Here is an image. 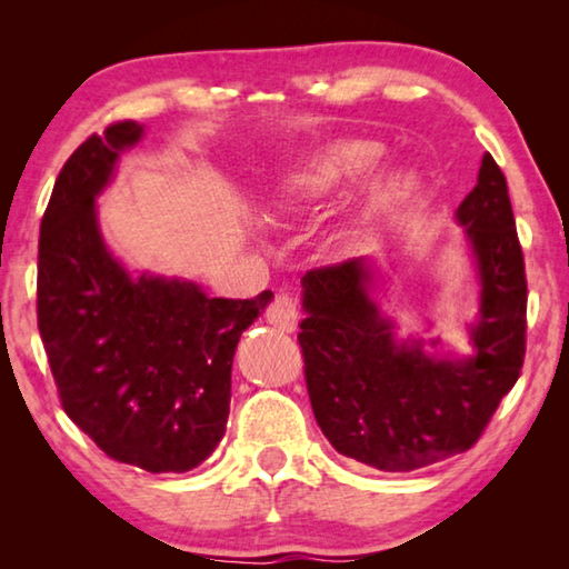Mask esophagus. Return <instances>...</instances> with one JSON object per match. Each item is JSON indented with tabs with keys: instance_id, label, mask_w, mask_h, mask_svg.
<instances>
[{
	"instance_id": "34e87169",
	"label": "esophagus",
	"mask_w": 569,
	"mask_h": 569,
	"mask_svg": "<svg viewBox=\"0 0 569 569\" xmlns=\"http://www.w3.org/2000/svg\"><path fill=\"white\" fill-rule=\"evenodd\" d=\"M266 319L276 329H281L286 333H291L298 329V321H301V311H298V303L293 301L288 293H278L273 298V303L268 306L266 311Z\"/></svg>"
}]
</instances>
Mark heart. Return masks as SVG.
Returning a JSON list of instances; mask_svg holds the SVG:
<instances>
[{
  "instance_id": "b5f03b06",
  "label": "heart",
  "mask_w": 569,
  "mask_h": 569,
  "mask_svg": "<svg viewBox=\"0 0 569 569\" xmlns=\"http://www.w3.org/2000/svg\"><path fill=\"white\" fill-rule=\"evenodd\" d=\"M381 160L383 146L379 142L363 138L333 140L276 180L273 203L283 213L319 206L371 176L381 166ZM413 188H417V178L411 172L393 170L373 188L371 203L379 210H387L407 200Z\"/></svg>"
}]
</instances>
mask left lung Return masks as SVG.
Wrapping results in <instances>:
<instances>
[{
    "instance_id": "1",
    "label": "left lung",
    "mask_w": 569,
    "mask_h": 569,
    "mask_svg": "<svg viewBox=\"0 0 569 569\" xmlns=\"http://www.w3.org/2000/svg\"><path fill=\"white\" fill-rule=\"evenodd\" d=\"M457 223L479 281L467 356L439 353V339H399L373 298L371 258L301 278L306 319L298 343L313 417L339 455L366 467L411 471L467 451L522 371L525 258L507 180L489 152L475 190L457 208Z\"/></svg>"
}]
</instances>
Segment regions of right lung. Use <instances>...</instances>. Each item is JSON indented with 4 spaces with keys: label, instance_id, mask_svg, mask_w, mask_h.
Here are the masks:
<instances>
[{
    "label": "right lung",
    "instance_id": "1",
    "mask_svg": "<svg viewBox=\"0 0 569 569\" xmlns=\"http://www.w3.org/2000/svg\"><path fill=\"white\" fill-rule=\"evenodd\" d=\"M142 134L138 122H114L57 176L40 226L37 323L67 417L110 459L180 475L223 439L236 346L273 293L210 298L192 281L120 263L98 198Z\"/></svg>",
    "mask_w": 569,
    "mask_h": 569
}]
</instances>
